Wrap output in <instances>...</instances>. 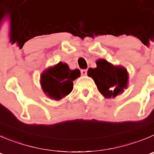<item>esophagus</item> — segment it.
<instances>
[{
    "label": "esophagus",
    "mask_w": 154,
    "mask_h": 154,
    "mask_svg": "<svg viewBox=\"0 0 154 154\" xmlns=\"http://www.w3.org/2000/svg\"><path fill=\"white\" fill-rule=\"evenodd\" d=\"M87 72H88L87 69H82L81 70L82 75H87Z\"/></svg>",
    "instance_id": "34e87169"
}]
</instances>
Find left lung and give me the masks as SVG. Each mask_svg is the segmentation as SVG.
I'll return each instance as SVG.
<instances>
[{
	"label": "left lung",
	"mask_w": 154,
	"mask_h": 154,
	"mask_svg": "<svg viewBox=\"0 0 154 154\" xmlns=\"http://www.w3.org/2000/svg\"><path fill=\"white\" fill-rule=\"evenodd\" d=\"M96 63V68L88 69V75L93 79L98 91L106 98L122 93L128 84L126 69L112 65L105 60H98Z\"/></svg>",
	"instance_id": "1"
}]
</instances>
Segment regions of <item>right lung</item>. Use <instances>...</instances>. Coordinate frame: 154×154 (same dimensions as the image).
<instances>
[{"label": "right lung", "mask_w": 154, "mask_h": 154, "mask_svg": "<svg viewBox=\"0 0 154 154\" xmlns=\"http://www.w3.org/2000/svg\"><path fill=\"white\" fill-rule=\"evenodd\" d=\"M80 74L79 69H69L66 63L60 62L43 72L41 85L47 96L59 100L72 91V81L79 77Z\"/></svg>", "instance_id": "add662e5"}]
</instances>
